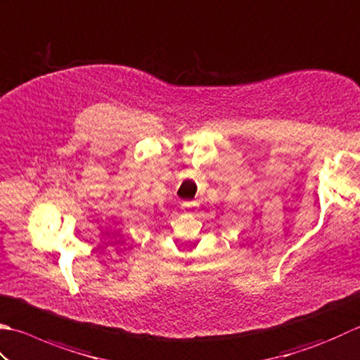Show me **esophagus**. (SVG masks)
Returning a JSON list of instances; mask_svg holds the SVG:
<instances>
[{"instance_id": "esophagus-1", "label": "esophagus", "mask_w": 360, "mask_h": 360, "mask_svg": "<svg viewBox=\"0 0 360 360\" xmlns=\"http://www.w3.org/2000/svg\"><path fill=\"white\" fill-rule=\"evenodd\" d=\"M196 207H198V204H196L195 201H186V202H182V206H181L182 212L184 214H195Z\"/></svg>"}]
</instances>
